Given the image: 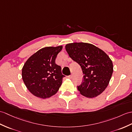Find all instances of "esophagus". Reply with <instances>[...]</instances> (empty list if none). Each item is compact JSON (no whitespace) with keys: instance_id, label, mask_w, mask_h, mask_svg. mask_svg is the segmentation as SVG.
<instances>
[{"instance_id":"obj_1","label":"esophagus","mask_w":132,"mask_h":132,"mask_svg":"<svg viewBox=\"0 0 132 132\" xmlns=\"http://www.w3.org/2000/svg\"><path fill=\"white\" fill-rule=\"evenodd\" d=\"M67 78H68L69 79H72V75H69V76H67Z\"/></svg>"}]
</instances>
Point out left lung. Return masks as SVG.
Here are the masks:
<instances>
[{
  "label": "left lung",
  "instance_id": "1",
  "mask_svg": "<svg viewBox=\"0 0 132 132\" xmlns=\"http://www.w3.org/2000/svg\"><path fill=\"white\" fill-rule=\"evenodd\" d=\"M65 49L82 70L83 81L78 86L80 93L87 98L101 94L108 86L114 70L109 56L96 46L87 43L67 44Z\"/></svg>",
  "mask_w": 132,
  "mask_h": 132
}]
</instances>
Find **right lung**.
I'll list each match as a JSON object with an SVG mask.
<instances>
[{"instance_id":"add662e5","label":"right lung","mask_w":132,"mask_h":132,"mask_svg":"<svg viewBox=\"0 0 132 132\" xmlns=\"http://www.w3.org/2000/svg\"><path fill=\"white\" fill-rule=\"evenodd\" d=\"M62 46L43 48L30 56L22 69V78L26 88L35 96L45 99L56 94L62 79L61 66L56 64Z\"/></svg>"}]
</instances>
